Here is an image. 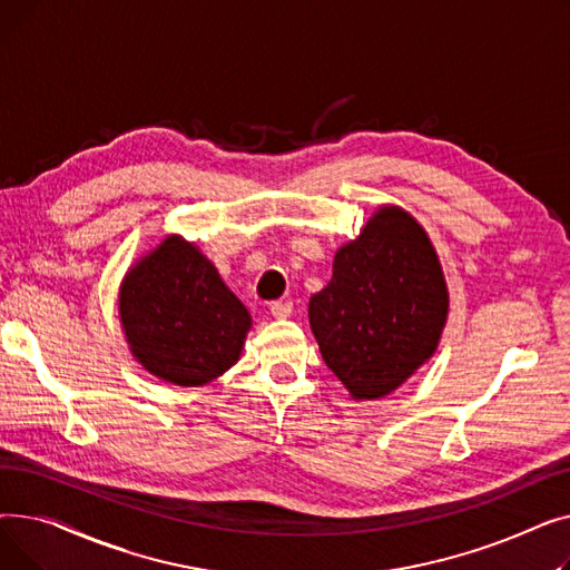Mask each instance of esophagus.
<instances>
[{
  "label": "esophagus",
  "instance_id": "obj_1",
  "mask_svg": "<svg viewBox=\"0 0 570 570\" xmlns=\"http://www.w3.org/2000/svg\"><path fill=\"white\" fill-rule=\"evenodd\" d=\"M269 314H273L277 321H284L293 314V305L291 303H273L269 305Z\"/></svg>",
  "mask_w": 570,
  "mask_h": 570
}]
</instances>
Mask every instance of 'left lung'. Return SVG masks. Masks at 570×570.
<instances>
[{"mask_svg":"<svg viewBox=\"0 0 570 570\" xmlns=\"http://www.w3.org/2000/svg\"><path fill=\"white\" fill-rule=\"evenodd\" d=\"M448 309L428 230L387 203L335 252L333 279L309 301V325L348 395L372 402L395 393L436 353Z\"/></svg>","mask_w":570,"mask_h":570,"instance_id":"obj_1","label":"left lung"}]
</instances>
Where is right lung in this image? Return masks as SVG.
<instances>
[{
    "mask_svg": "<svg viewBox=\"0 0 570 570\" xmlns=\"http://www.w3.org/2000/svg\"><path fill=\"white\" fill-rule=\"evenodd\" d=\"M117 316L136 363L179 387L207 385L230 370L252 331V314L215 263L177 233L127 269Z\"/></svg>",
    "mask_w": 570,
    "mask_h": 570,
    "instance_id": "right-lung-1",
    "label": "right lung"
}]
</instances>
